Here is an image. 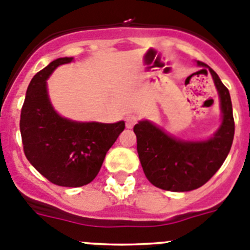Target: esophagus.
Returning <instances> with one entry per match:
<instances>
[{
    "mask_svg": "<svg viewBox=\"0 0 250 250\" xmlns=\"http://www.w3.org/2000/svg\"><path fill=\"white\" fill-rule=\"evenodd\" d=\"M136 123H138V116H135V115H129L125 120V125H126L127 129H131Z\"/></svg>",
    "mask_w": 250,
    "mask_h": 250,
    "instance_id": "esophagus-1",
    "label": "esophagus"
}]
</instances>
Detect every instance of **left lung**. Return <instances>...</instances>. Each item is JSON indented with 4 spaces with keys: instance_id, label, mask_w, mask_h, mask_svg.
Listing matches in <instances>:
<instances>
[{
    "instance_id": "obj_1",
    "label": "left lung",
    "mask_w": 250,
    "mask_h": 250,
    "mask_svg": "<svg viewBox=\"0 0 250 250\" xmlns=\"http://www.w3.org/2000/svg\"><path fill=\"white\" fill-rule=\"evenodd\" d=\"M198 65L208 68L219 91L223 124L214 138L208 142H181L164 133L149 121L134 126L136 149L146 178L151 185L166 191L187 192L204 186L223 166L231 148L235 124L229 89L219 76L204 62Z\"/></svg>"
}]
</instances>
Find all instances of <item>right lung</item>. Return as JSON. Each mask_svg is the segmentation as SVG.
I'll list each match as a JSON object with an SVG mask.
<instances>
[{"mask_svg": "<svg viewBox=\"0 0 250 250\" xmlns=\"http://www.w3.org/2000/svg\"><path fill=\"white\" fill-rule=\"evenodd\" d=\"M73 58H58L35 74L21 108L23 153L40 174L57 186L88 185L101 169L106 153L125 129V123H74L53 110L46 78Z\"/></svg>", "mask_w": 250, "mask_h": 250, "instance_id": "right-lung-1", "label": "right lung"}]
</instances>
